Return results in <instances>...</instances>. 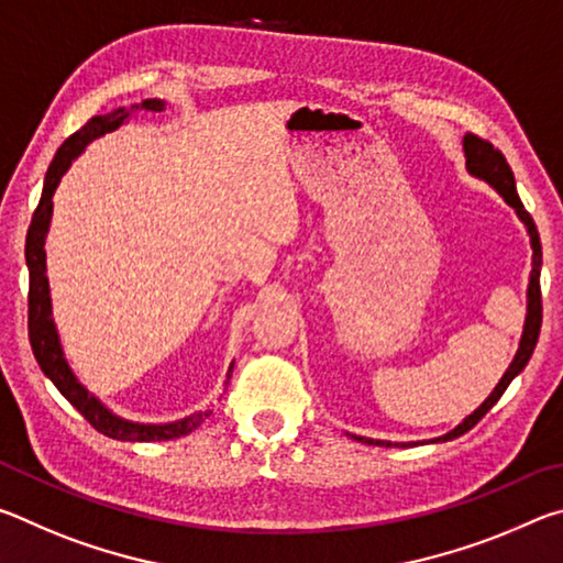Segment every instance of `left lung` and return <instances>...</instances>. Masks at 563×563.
<instances>
[{
  "label": "left lung",
  "instance_id": "8db88e82",
  "mask_svg": "<svg viewBox=\"0 0 563 563\" xmlns=\"http://www.w3.org/2000/svg\"><path fill=\"white\" fill-rule=\"evenodd\" d=\"M462 148H464V166L466 174L484 180L489 184L497 194L507 201V206L514 208L519 221L523 223L529 233V245H531V273H529V285H527V318H523V330L519 338V347L517 355H514L511 365L507 367V373L501 375L497 387L492 389L489 397L474 409L472 415H466L460 424L454 427L442 437H434V440H422V442H387V440H373V437H360V434H347L352 440H357L362 444H375V446H415V444H437V442H450L462 437L464 432H470L472 427L479 422V419L489 412V409L499 402V397L504 395V389L511 385V379L517 377L527 362L531 360V352L537 347L539 340V330H541V288H539V275H541V243H539V231L533 225L531 216L523 211V203L519 201L517 194V180H514L511 168L507 164V158L501 156V151L494 148L489 141L476 139L474 133H466L462 139Z\"/></svg>",
  "mask_w": 563,
  "mask_h": 563
}]
</instances>
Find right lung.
Segmentation results:
<instances>
[{"label": "right lung", "instance_id": "1", "mask_svg": "<svg viewBox=\"0 0 563 563\" xmlns=\"http://www.w3.org/2000/svg\"><path fill=\"white\" fill-rule=\"evenodd\" d=\"M166 111L164 99H144L141 103H131V107H119L103 117L89 119L84 126L71 133L69 139L64 141L56 151L49 170L44 176V188L40 206L32 216L30 233H26V268H30V342L34 350V357L40 362L42 373L52 379L54 387L69 399V402L79 409V412L89 419L91 427H97L101 434L111 437V440L121 442H166L176 440V437H186L194 430L201 427L211 409H203V412H194L184 419H176V422H133V419L119 417L113 409H109L101 399L89 393V387L81 383L79 377L74 375L69 360L64 355L59 330H56V322L52 318V295H49V278H46V233H49L52 225V213H54V190L59 186L66 170L79 158L84 151L93 141L107 136V133L121 129L123 123H129L139 113H161ZM233 365L228 367L225 373V387L231 383Z\"/></svg>", "mask_w": 563, "mask_h": 563}]
</instances>
